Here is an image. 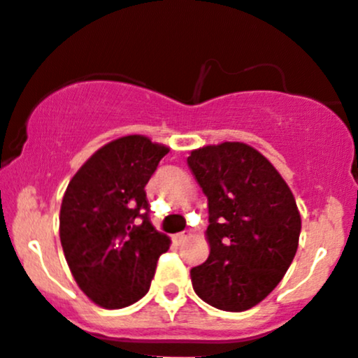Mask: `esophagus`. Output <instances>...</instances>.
<instances>
[{
  "instance_id": "obj_1",
  "label": "esophagus",
  "mask_w": 358,
  "mask_h": 358,
  "mask_svg": "<svg viewBox=\"0 0 358 358\" xmlns=\"http://www.w3.org/2000/svg\"><path fill=\"white\" fill-rule=\"evenodd\" d=\"M187 237H189V236H187V234H176V236H175V241H176V243H178V244H182L183 241L187 239Z\"/></svg>"
}]
</instances>
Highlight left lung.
Instances as JSON below:
<instances>
[{
	"label": "left lung",
	"mask_w": 358,
	"mask_h": 358,
	"mask_svg": "<svg viewBox=\"0 0 358 358\" xmlns=\"http://www.w3.org/2000/svg\"><path fill=\"white\" fill-rule=\"evenodd\" d=\"M187 162L209 209V256L190 270L194 291L215 308L244 312L275 289L294 258L301 230L294 196L244 142L199 147Z\"/></svg>",
	"instance_id": "left-lung-1"
}]
</instances>
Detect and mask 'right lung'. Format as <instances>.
Masks as SVG:
<instances>
[{
    "mask_svg": "<svg viewBox=\"0 0 358 358\" xmlns=\"http://www.w3.org/2000/svg\"><path fill=\"white\" fill-rule=\"evenodd\" d=\"M169 147L126 135L100 147L69 182L60 243L79 289L95 305L124 308L147 294L169 237L149 222L145 185Z\"/></svg>",
    "mask_w": 358,
    "mask_h": 358,
    "instance_id": "1",
    "label": "right lung"
}]
</instances>
